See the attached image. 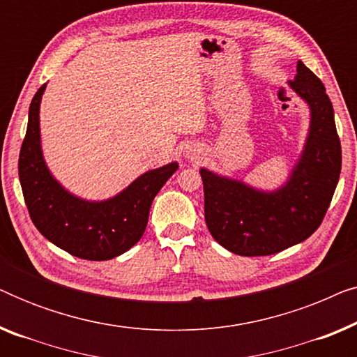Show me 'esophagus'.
<instances>
[{
  "label": "esophagus",
  "instance_id": "obj_1",
  "mask_svg": "<svg viewBox=\"0 0 357 357\" xmlns=\"http://www.w3.org/2000/svg\"><path fill=\"white\" fill-rule=\"evenodd\" d=\"M185 155H187L188 159L197 160V159H199V151L198 149H193V148H188L187 151H185Z\"/></svg>",
  "mask_w": 357,
  "mask_h": 357
}]
</instances>
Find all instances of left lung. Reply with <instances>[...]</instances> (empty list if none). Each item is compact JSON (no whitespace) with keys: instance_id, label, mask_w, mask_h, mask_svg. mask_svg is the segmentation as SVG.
<instances>
[{"instance_id":"8db88e82","label":"left lung","mask_w":357,"mask_h":357,"mask_svg":"<svg viewBox=\"0 0 357 357\" xmlns=\"http://www.w3.org/2000/svg\"><path fill=\"white\" fill-rule=\"evenodd\" d=\"M287 84L309 105L310 125L304 149L280 188L268 192L199 169L209 232L242 257L273 255L304 242L319 229L338 185L341 144L325 86L302 61Z\"/></svg>"}]
</instances>
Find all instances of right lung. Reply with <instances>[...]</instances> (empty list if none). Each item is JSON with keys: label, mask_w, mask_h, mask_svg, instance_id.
Listing matches in <instances>:
<instances>
[{"label": "right lung", "mask_w": 357, "mask_h": 357, "mask_svg": "<svg viewBox=\"0 0 357 357\" xmlns=\"http://www.w3.org/2000/svg\"><path fill=\"white\" fill-rule=\"evenodd\" d=\"M47 84L29 107L26 138L19 154V180L38 232L61 250L104 261L130 250L143 237L153 199L178 169V162L148 170L115 197L91 202L76 197L53 177L40 143V102Z\"/></svg>", "instance_id": "right-lung-1"}]
</instances>
